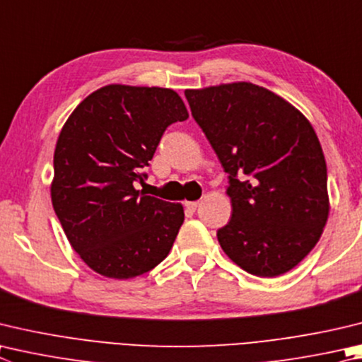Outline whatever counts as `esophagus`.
Listing matches in <instances>:
<instances>
[{
	"instance_id": "esophagus-1",
	"label": "esophagus",
	"mask_w": 362,
	"mask_h": 362,
	"mask_svg": "<svg viewBox=\"0 0 362 362\" xmlns=\"http://www.w3.org/2000/svg\"><path fill=\"white\" fill-rule=\"evenodd\" d=\"M198 206H199L198 201H187V202H185V207H187L188 210H192V212H194V210L198 209Z\"/></svg>"
}]
</instances>
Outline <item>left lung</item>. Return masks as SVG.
Masks as SVG:
<instances>
[{
	"mask_svg": "<svg viewBox=\"0 0 362 362\" xmlns=\"http://www.w3.org/2000/svg\"><path fill=\"white\" fill-rule=\"evenodd\" d=\"M185 96L229 174L233 216L216 231L223 252L256 277L291 271L317 245L329 214L326 161L312 124L250 82Z\"/></svg>",
	"mask_w": 362,
	"mask_h": 362,
	"instance_id": "1",
	"label": "left lung"
}]
</instances>
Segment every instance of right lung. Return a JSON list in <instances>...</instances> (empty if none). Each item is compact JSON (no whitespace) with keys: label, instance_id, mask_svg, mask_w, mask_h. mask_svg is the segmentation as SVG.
<instances>
[{"label":"right lung","instance_id":"1","mask_svg":"<svg viewBox=\"0 0 362 362\" xmlns=\"http://www.w3.org/2000/svg\"><path fill=\"white\" fill-rule=\"evenodd\" d=\"M188 118L182 98L160 87L107 85L78 104L58 136L52 204L71 247L95 272L133 279L169 255L180 204L136 189L164 131Z\"/></svg>","mask_w":362,"mask_h":362}]
</instances>
